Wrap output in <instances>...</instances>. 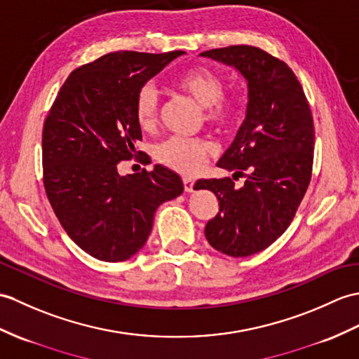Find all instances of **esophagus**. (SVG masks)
I'll return each instance as SVG.
<instances>
[{
    "label": "esophagus",
    "instance_id": "esophagus-1",
    "mask_svg": "<svg viewBox=\"0 0 359 359\" xmlns=\"http://www.w3.org/2000/svg\"><path fill=\"white\" fill-rule=\"evenodd\" d=\"M183 188H185L187 193H191L194 188V179L191 177H183Z\"/></svg>",
    "mask_w": 359,
    "mask_h": 359
}]
</instances>
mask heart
Here are the masks:
<instances>
[{"mask_svg": "<svg viewBox=\"0 0 359 359\" xmlns=\"http://www.w3.org/2000/svg\"><path fill=\"white\" fill-rule=\"evenodd\" d=\"M177 87L203 107L205 121L214 127H229L240 114L237 96L223 95L224 79L208 67H193L180 73ZM161 95L153 82L142 86L135 99V116L139 127L151 131L161 116ZM214 154V145L203 137L172 136L154 147V157L162 165L182 172L194 174L203 168L206 159Z\"/></svg>", "mask_w": 359, "mask_h": 359, "instance_id": "b5f03b06", "label": "heart"}]
</instances>
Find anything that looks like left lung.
<instances>
[{
    "label": "left lung",
    "mask_w": 359,
    "mask_h": 359,
    "mask_svg": "<svg viewBox=\"0 0 359 359\" xmlns=\"http://www.w3.org/2000/svg\"><path fill=\"white\" fill-rule=\"evenodd\" d=\"M236 67L248 81V110L236 140L217 166L246 177L197 180L210 189L219 212L206 223L210 245L229 257H248L271 246L294 220L312 177L315 130L302 84L290 67L254 46L200 53Z\"/></svg>",
    "instance_id": "8db88e82"
}]
</instances>
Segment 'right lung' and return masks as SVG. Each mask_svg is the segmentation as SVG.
<instances>
[{
    "label": "right lung",
    "mask_w": 359,
    "mask_h": 359,
    "mask_svg": "<svg viewBox=\"0 0 359 359\" xmlns=\"http://www.w3.org/2000/svg\"><path fill=\"white\" fill-rule=\"evenodd\" d=\"M185 52L107 53L70 73L43 128V180L61 226L82 251L123 262L148 240L161 203L182 194L179 174L156 165L121 176L118 163L136 161L142 131L137 90Z\"/></svg>",
    "instance_id": "obj_1"
}]
</instances>
